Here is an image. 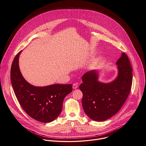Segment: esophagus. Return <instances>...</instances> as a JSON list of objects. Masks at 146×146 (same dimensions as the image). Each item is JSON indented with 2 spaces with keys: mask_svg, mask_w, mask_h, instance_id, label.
<instances>
[{
  "mask_svg": "<svg viewBox=\"0 0 146 146\" xmlns=\"http://www.w3.org/2000/svg\"><path fill=\"white\" fill-rule=\"evenodd\" d=\"M78 87V84H77V83H74V84L72 85V88H73L74 89H77Z\"/></svg>",
  "mask_w": 146,
  "mask_h": 146,
  "instance_id": "esophagus-1",
  "label": "esophagus"
}]
</instances>
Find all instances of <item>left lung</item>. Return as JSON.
Instances as JSON below:
<instances>
[{
    "label": "left lung",
    "mask_w": 146,
    "mask_h": 146,
    "mask_svg": "<svg viewBox=\"0 0 146 146\" xmlns=\"http://www.w3.org/2000/svg\"><path fill=\"white\" fill-rule=\"evenodd\" d=\"M117 78L110 82L99 80V71L93 70L82 76L80 85L83 94L82 106L86 114L92 119L101 121L117 114L127 100L132 83V68L125 53L116 62Z\"/></svg>",
    "instance_id": "8db88e82"
}]
</instances>
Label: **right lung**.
Wrapping results in <instances>:
<instances>
[{"instance_id": "1", "label": "right lung", "mask_w": 146, "mask_h": 146, "mask_svg": "<svg viewBox=\"0 0 146 146\" xmlns=\"http://www.w3.org/2000/svg\"><path fill=\"white\" fill-rule=\"evenodd\" d=\"M14 59L11 70V80L17 99L27 114L34 119L49 123L56 119L61 112L65 97L72 90V85L52 84L36 86L28 82L19 66V57Z\"/></svg>"}]
</instances>
